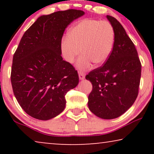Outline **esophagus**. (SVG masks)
<instances>
[{"instance_id": "1", "label": "esophagus", "mask_w": 154, "mask_h": 154, "mask_svg": "<svg viewBox=\"0 0 154 154\" xmlns=\"http://www.w3.org/2000/svg\"><path fill=\"white\" fill-rule=\"evenodd\" d=\"M79 79L81 80H83L85 79V73L83 72V71H79Z\"/></svg>"}]
</instances>
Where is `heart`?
Listing matches in <instances>:
<instances>
[{
    "label": "heart",
    "mask_w": 154,
    "mask_h": 154,
    "mask_svg": "<svg viewBox=\"0 0 154 154\" xmlns=\"http://www.w3.org/2000/svg\"><path fill=\"white\" fill-rule=\"evenodd\" d=\"M114 38V30L108 21L86 19L71 29L68 37L62 40V54L67 62L73 63L82 51L77 66L83 70L90 69L92 63L102 66L112 52Z\"/></svg>",
    "instance_id": "1"
}]
</instances>
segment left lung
<instances>
[{
	"label": "left lung",
	"mask_w": 154,
	"mask_h": 154,
	"mask_svg": "<svg viewBox=\"0 0 154 154\" xmlns=\"http://www.w3.org/2000/svg\"><path fill=\"white\" fill-rule=\"evenodd\" d=\"M115 33L112 52L106 62L86 75L92 90L88 107L104 119L119 117L134 104L139 93L141 64L133 42L116 19L106 16Z\"/></svg>",
	"instance_id": "8db88e82"
}]
</instances>
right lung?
I'll use <instances>...</instances> for the list:
<instances>
[{"instance_id": "obj_1", "label": "right lung", "mask_w": 154, "mask_h": 154, "mask_svg": "<svg viewBox=\"0 0 154 154\" xmlns=\"http://www.w3.org/2000/svg\"><path fill=\"white\" fill-rule=\"evenodd\" d=\"M82 10L69 9L40 17L25 31L13 56L11 83L19 104L27 114L47 121L62 113L65 95L79 84L77 71L63 60L62 38Z\"/></svg>"}]
</instances>
